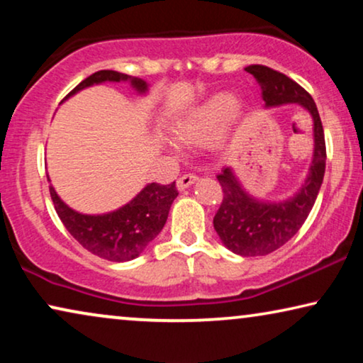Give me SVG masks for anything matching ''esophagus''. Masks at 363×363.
<instances>
[{
  "label": "esophagus",
  "instance_id": "34e87169",
  "mask_svg": "<svg viewBox=\"0 0 363 363\" xmlns=\"http://www.w3.org/2000/svg\"><path fill=\"white\" fill-rule=\"evenodd\" d=\"M198 180L196 175H193V173H188V175H183L177 180V188L178 190H185V188H188L190 185H193Z\"/></svg>",
  "mask_w": 363,
  "mask_h": 363
}]
</instances>
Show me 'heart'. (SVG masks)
<instances>
[{
    "mask_svg": "<svg viewBox=\"0 0 363 363\" xmlns=\"http://www.w3.org/2000/svg\"><path fill=\"white\" fill-rule=\"evenodd\" d=\"M241 116L242 106L235 94L216 92L177 117L170 132L182 143H203L215 137L226 121H238Z\"/></svg>",
    "mask_w": 363,
    "mask_h": 363,
    "instance_id": "heart-1",
    "label": "heart"
}]
</instances>
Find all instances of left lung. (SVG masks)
Instances as JSON below:
<instances>
[{
    "mask_svg": "<svg viewBox=\"0 0 363 363\" xmlns=\"http://www.w3.org/2000/svg\"><path fill=\"white\" fill-rule=\"evenodd\" d=\"M246 71L259 82L266 108L296 104L311 113L314 150L299 190L281 201L252 196L245 190L231 167H225L216 177L225 195L213 226L228 250L245 257L269 255L299 231L314 206L325 173L324 128L314 99L299 84L271 67L252 64Z\"/></svg>",
    "mask_w": 363,
    "mask_h": 363,
    "instance_id": "1",
    "label": "left lung"
}]
</instances>
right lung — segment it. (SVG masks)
Masks as SVG:
<instances>
[{
  "label": "right lung",
  "mask_w": 363,
  "mask_h": 363,
  "mask_svg": "<svg viewBox=\"0 0 363 363\" xmlns=\"http://www.w3.org/2000/svg\"><path fill=\"white\" fill-rule=\"evenodd\" d=\"M104 82H128L138 96L148 92V84L143 79L117 71H99L84 79L66 99L76 96L82 89ZM49 191L66 230L92 255L113 262L132 261L142 255L163 230L172 203L178 196L175 182L172 185L148 183L140 193L117 210L102 215H86L66 205L52 185L49 186Z\"/></svg>",
  "instance_id": "obj_1"
}]
</instances>
